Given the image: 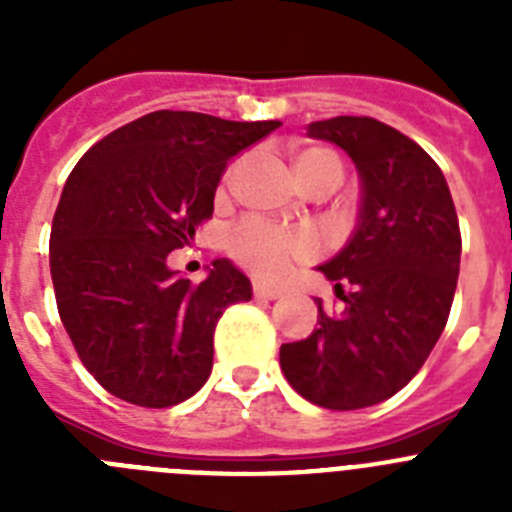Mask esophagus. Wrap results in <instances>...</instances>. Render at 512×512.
Returning <instances> with one entry per match:
<instances>
[{
	"label": "esophagus",
	"mask_w": 512,
	"mask_h": 512,
	"mask_svg": "<svg viewBox=\"0 0 512 512\" xmlns=\"http://www.w3.org/2000/svg\"><path fill=\"white\" fill-rule=\"evenodd\" d=\"M253 297H256V300H277V297H282V289L256 282L253 284Z\"/></svg>",
	"instance_id": "obj_1"
}]
</instances>
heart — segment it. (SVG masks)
<instances>
[{"label":"heart","mask_w":512,"mask_h":512,"mask_svg":"<svg viewBox=\"0 0 512 512\" xmlns=\"http://www.w3.org/2000/svg\"><path fill=\"white\" fill-rule=\"evenodd\" d=\"M235 164L228 166L230 176ZM295 171L305 187L325 184L336 189L343 179V161L330 148H302L295 156ZM228 251L241 266L261 279H277L292 261L310 259L318 251V241L307 230L282 228L264 217L248 215L228 235Z\"/></svg>","instance_id":"obj_1"}]
</instances>
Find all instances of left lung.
Returning a JSON list of instances; mask_svg holds the SVG:
<instances>
[{
    "mask_svg": "<svg viewBox=\"0 0 512 512\" xmlns=\"http://www.w3.org/2000/svg\"><path fill=\"white\" fill-rule=\"evenodd\" d=\"M361 176L359 228L320 266L341 307L318 305V328L284 343L287 382L312 405L359 410L400 392L441 338L459 279L461 233L443 171L400 130L374 117L312 122Z\"/></svg>",
    "mask_w": 512,
    "mask_h": 512,
    "instance_id": "obj_1",
    "label": "left lung"
}]
</instances>
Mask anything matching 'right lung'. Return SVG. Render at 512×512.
Listing matches in <instances>:
<instances>
[{"instance_id":"1","label":"right lung","mask_w":512,"mask_h":512,"mask_svg":"<svg viewBox=\"0 0 512 512\" xmlns=\"http://www.w3.org/2000/svg\"><path fill=\"white\" fill-rule=\"evenodd\" d=\"M279 125L158 110L79 158L53 215L51 277L63 328L110 395L171 408L207 382L217 320L251 300V282L217 259L192 284L166 259L212 217L230 158Z\"/></svg>"}]
</instances>
